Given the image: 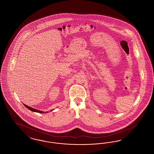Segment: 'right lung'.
Segmentation results:
<instances>
[{
    "instance_id": "add662e5",
    "label": "right lung",
    "mask_w": 154,
    "mask_h": 154,
    "mask_svg": "<svg viewBox=\"0 0 154 154\" xmlns=\"http://www.w3.org/2000/svg\"><path fill=\"white\" fill-rule=\"evenodd\" d=\"M24 104V106L27 108V109H28L29 110H30V111H33V112H38V113H45L46 112H44V111H40V110H36V109H33V108H32V107H29V106H27V105H26V104ZM54 110H51L50 111H53ZM47 112H48V111H47Z\"/></svg>"
}]
</instances>
